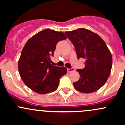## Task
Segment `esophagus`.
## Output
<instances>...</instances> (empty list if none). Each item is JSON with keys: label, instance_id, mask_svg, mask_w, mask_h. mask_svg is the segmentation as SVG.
Returning a JSON list of instances; mask_svg holds the SVG:
<instances>
[{"label": "esophagus", "instance_id": "esophagus-1", "mask_svg": "<svg viewBox=\"0 0 125 125\" xmlns=\"http://www.w3.org/2000/svg\"><path fill=\"white\" fill-rule=\"evenodd\" d=\"M74 68H68V73H71V72H73V71H74Z\"/></svg>", "mask_w": 125, "mask_h": 125}]
</instances>
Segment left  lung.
<instances>
[{
  "instance_id": "8db88e82",
  "label": "left lung",
  "mask_w": 125,
  "mask_h": 125,
  "mask_svg": "<svg viewBox=\"0 0 125 125\" xmlns=\"http://www.w3.org/2000/svg\"><path fill=\"white\" fill-rule=\"evenodd\" d=\"M65 34L74 46L77 59H86L85 68L77 70L80 79L73 83L74 88L83 93L96 91L105 84L111 71L113 58L107 45L99 35L85 28Z\"/></svg>"
}]
</instances>
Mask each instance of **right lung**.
Wrapping results in <instances>:
<instances>
[{"label": "right lung", "mask_w": 125, "mask_h": 125, "mask_svg": "<svg viewBox=\"0 0 125 125\" xmlns=\"http://www.w3.org/2000/svg\"><path fill=\"white\" fill-rule=\"evenodd\" d=\"M66 36L61 31L42 30L25 44L19 60V72L24 83L33 91L45 94L55 91L62 76L67 73L65 67L50 63L56 45Z\"/></svg>", "instance_id": "obj_1"}]
</instances>
